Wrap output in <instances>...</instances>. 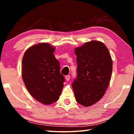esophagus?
Listing matches in <instances>:
<instances>
[{
    "label": "esophagus",
    "instance_id": "obj_1",
    "mask_svg": "<svg viewBox=\"0 0 134 134\" xmlns=\"http://www.w3.org/2000/svg\"><path fill=\"white\" fill-rule=\"evenodd\" d=\"M65 79H66L67 81H69L70 79V76L69 75H67L65 76Z\"/></svg>",
    "mask_w": 134,
    "mask_h": 134
}]
</instances>
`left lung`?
Masks as SVG:
<instances>
[{
  "label": "left lung",
  "instance_id": "8db88e82",
  "mask_svg": "<svg viewBox=\"0 0 134 134\" xmlns=\"http://www.w3.org/2000/svg\"><path fill=\"white\" fill-rule=\"evenodd\" d=\"M77 76L72 87L76 101L85 107L98 102L109 86L112 60L109 50L102 42L92 41L76 48Z\"/></svg>",
  "mask_w": 134,
  "mask_h": 134
}]
</instances>
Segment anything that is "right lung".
Instances as JSON below:
<instances>
[{
  "instance_id": "add662e5",
  "label": "right lung",
  "mask_w": 134,
  "mask_h": 134,
  "mask_svg": "<svg viewBox=\"0 0 134 134\" xmlns=\"http://www.w3.org/2000/svg\"><path fill=\"white\" fill-rule=\"evenodd\" d=\"M54 51L55 48L43 42L28 48L22 59L25 86L33 98L45 105L58 100L65 81Z\"/></svg>"
}]
</instances>
